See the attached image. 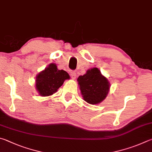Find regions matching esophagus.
<instances>
[{
	"label": "esophagus",
	"instance_id": "obj_1",
	"mask_svg": "<svg viewBox=\"0 0 152 152\" xmlns=\"http://www.w3.org/2000/svg\"><path fill=\"white\" fill-rule=\"evenodd\" d=\"M70 75L71 77V78L73 79H76V77H77V74L75 73V71H71L70 72Z\"/></svg>",
	"mask_w": 152,
	"mask_h": 152
}]
</instances>
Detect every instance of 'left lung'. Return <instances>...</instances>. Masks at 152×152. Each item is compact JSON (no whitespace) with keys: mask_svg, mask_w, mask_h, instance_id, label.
I'll return each mask as SVG.
<instances>
[{"mask_svg":"<svg viewBox=\"0 0 152 152\" xmlns=\"http://www.w3.org/2000/svg\"><path fill=\"white\" fill-rule=\"evenodd\" d=\"M77 81L83 99L90 104L103 102L110 91V82L96 67L89 69L86 74L79 76Z\"/></svg>","mask_w":152,"mask_h":152,"instance_id":"obj_1","label":"left lung"}]
</instances>
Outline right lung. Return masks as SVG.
Returning a JSON list of instances; mask_svg holds the SVG:
<instances>
[{
    "instance_id": "right-lung-1",
    "label": "right lung",
    "mask_w": 152,
    "mask_h": 152,
    "mask_svg": "<svg viewBox=\"0 0 152 152\" xmlns=\"http://www.w3.org/2000/svg\"><path fill=\"white\" fill-rule=\"evenodd\" d=\"M69 79L65 71L58 70L55 63H50L37 75L36 89L41 96H49L57 92L65 80Z\"/></svg>"
}]
</instances>
